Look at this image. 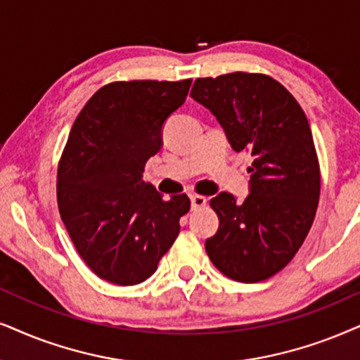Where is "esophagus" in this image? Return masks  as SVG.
Segmentation results:
<instances>
[{
  "label": "esophagus",
  "instance_id": "1",
  "mask_svg": "<svg viewBox=\"0 0 360 360\" xmlns=\"http://www.w3.org/2000/svg\"><path fill=\"white\" fill-rule=\"evenodd\" d=\"M206 202H207V199L204 198V195H199V194L191 195V207H193L194 211L195 209H201L206 206Z\"/></svg>",
  "mask_w": 360,
  "mask_h": 360
}]
</instances>
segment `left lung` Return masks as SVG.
<instances>
[{
    "instance_id": "1",
    "label": "left lung",
    "mask_w": 360,
    "mask_h": 360,
    "mask_svg": "<svg viewBox=\"0 0 360 360\" xmlns=\"http://www.w3.org/2000/svg\"><path fill=\"white\" fill-rule=\"evenodd\" d=\"M191 98L211 109L231 146L252 158L243 204L211 199L219 229L206 251L222 274L261 282L284 269L307 238L321 194V167L302 108L279 81L261 72L198 78Z\"/></svg>"
}]
</instances>
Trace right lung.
Masks as SVG:
<instances>
[{
	"instance_id": "1",
	"label": "right lung",
	"mask_w": 360,
	"mask_h": 360,
	"mask_svg": "<svg viewBox=\"0 0 360 360\" xmlns=\"http://www.w3.org/2000/svg\"><path fill=\"white\" fill-rule=\"evenodd\" d=\"M191 83H109L89 98L68 136L58 165L59 214L89 269L112 284L146 281L191 209L186 194L165 199L141 179Z\"/></svg>"
}]
</instances>
